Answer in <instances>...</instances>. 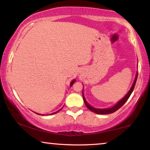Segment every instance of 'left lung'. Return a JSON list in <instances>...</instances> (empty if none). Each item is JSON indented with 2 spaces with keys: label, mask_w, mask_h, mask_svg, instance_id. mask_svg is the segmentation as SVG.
I'll return each mask as SVG.
<instances>
[{
  "label": "left lung",
  "mask_w": 150,
  "mask_h": 150,
  "mask_svg": "<svg viewBox=\"0 0 150 150\" xmlns=\"http://www.w3.org/2000/svg\"><path fill=\"white\" fill-rule=\"evenodd\" d=\"M137 75H138V73H137H137H136L135 77V80H134L133 83H132L131 87H130V90L128 91V93H127V94H125L124 97L122 98V99H120V100L118 101L116 104L113 105V106H111V107H109V108H97L93 107V106H91V105L89 104L88 102H87V100H86V99H85V95H84L83 89H82V97H83L84 102H85L86 106H87V107L91 111H92V112H94V113H97V114H108V113H112L113 112H115V111H117V110L119 109V108L121 107V106H123V105L124 104L125 102H126L127 100H128V98L130 97V95H131L132 91H133V89H134V87H135L136 81H137ZM83 88H84V87H83Z\"/></svg>",
  "instance_id": "obj_1"
}]
</instances>
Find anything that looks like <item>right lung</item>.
I'll list each match as a JSON object with an SVG mask.
<instances>
[{
    "label": "right lung",
    "mask_w": 150,
    "mask_h": 150,
    "mask_svg": "<svg viewBox=\"0 0 150 150\" xmlns=\"http://www.w3.org/2000/svg\"><path fill=\"white\" fill-rule=\"evenodd\" d=\"M75 81H76V79H74V80H73L71 81V82H70V87H72V86H73V84L75 83ZM62 108H63V107H62V108H61V109H59V110H58V111H56V112H54V113H51V114H54V113H58V111H61V110L62 109ZM37 113V114H39V115H43V114H39V113Z\"/></svg>",
    "instance_id": "add662e5"
}]
</instances>
